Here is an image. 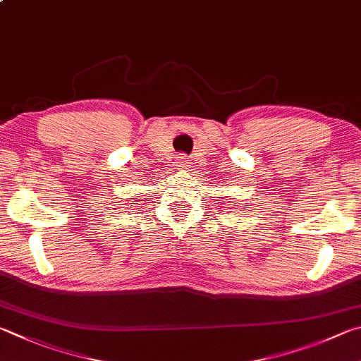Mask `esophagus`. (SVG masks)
I'll list each match as a JSON object with an SVG mask.
<instances>
[{"mask_svg": "<svg viewBox=\"0 0 361 361\" xmlns=\"http://www.w3.org/2000/svg\"><path fill=\"white\" fill-rule=\"evenodd\" d=\"M176 166L179 169H185V168L190 166V160H188V158L184 157V155H179L176 158Z\"/></svg>", "mask_w": 361, "mask_h": 361, "instance_id": "34e87169", "label": "esophagus"}]
</instances>
